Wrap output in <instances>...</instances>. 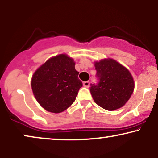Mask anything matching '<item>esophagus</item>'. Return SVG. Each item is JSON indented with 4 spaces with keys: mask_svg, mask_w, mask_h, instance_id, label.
<instances>
[{
    "mask_svg": "<svg viewBox=\"0 0 158 158\" xmlns=\"http://www.w3.org/2000/svg\"><path fill=\"white\" fill-rule=\"evenodd\" d=\"M89 84H90V82H89V81H84V82H83V85H84V87H85L88 88V87H89Z\"/></svg>",
    "mask_w": 158,
    "mask_h": 158,
    "instance_id": "esophagus-1",
    "label": "esophagus"
}]
</instances>
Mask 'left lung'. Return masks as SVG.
<instances>
[{
    "label": "left lung",
    "mask_w": 158,
    "mask_h": 158,
    "mask_svg": "<svg viewBox=\"0 0 158 158\" xmlns=\"http://www.w3.org/2000/svg\"><path fill=\"white\" fill-rule=\"evenodd\" d=\"M98 84H91L90 92L96 104L107 110L123 107L134 89L133 77L127 68L108 58L94 63Z\"/></svg>",
    "instance_id": "1"
}]
</instances>
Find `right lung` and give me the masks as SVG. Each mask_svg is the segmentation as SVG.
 Listing matches in <instances>:
<instances>
[{"label":"right lung","instance_id":"obj_1","mask_svg":"<svg viewBox=\"0 0 158 158\" xmlns=\"http://www.w3.org/2000/svg\"><path fill=\"white\" fill-rule=\"evenodd\" d=\"M75 62L66 54L48 59L31 78V89L39 104L49 112L58 113L74 102L82 82Z\"/></svg>","mask_w":158,"mask_h":158}]
</instances>
